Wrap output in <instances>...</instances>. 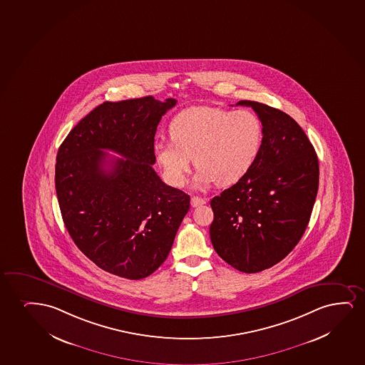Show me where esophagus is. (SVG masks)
Returning a JSON list of instances; mask_svg holds the SVG:
<instances>
[{
  "label": "esophagus",
  "mask_w": 365,
  "mask_h": 365,
  "mask_svg": "<svg viewBox=\"0 0 365 365\" xmlns=\"http://www.w3.org/2000/svg\"><path fill=\"white\" fill-rule=\"evenodd\" d=\"M190 204H192V207H199V205H203L205 204V199L200 198V197H192L190 198Z\"/></svg>",
  "instance_id": "34e87169"
}]
</instances>
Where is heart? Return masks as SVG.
I'll list each match as a JSON object with an SVG mask.
<instances>
[{
  "label": "heart",
  "mask_w": 365,
  "mask_h": 365,
  "mask_svg": "<svg viewBox=\"0 0 365 365\" xmlns=\"http://www.w3.org/2000/svg\"><path fill=\"white\" fill-rule=\"evenodd\" d=\"M172 141L157 143L153 155L165 180L183 185L192 158L199 168L195 185H235L250 172L260 155L264 130L260 120L247 110L227 111L210 106H192L170 123Z\"/></svg>",
  "instance_id": "obj_1"
}]
</instances>
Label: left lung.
<instances>
[{
	"instance_id": "obj_1",
	"label": "left lung",
	"mask_w": 365,
	"mask_h": 365,
	"mask_svg": "<svg viewBox=\"0 0 365 365\" xmlns=\"http://www.w3.org/2000/svg\"><path fill=\"white\" fill-rule=\"evenodd\" d=\"M260 118L264 140L255 165L242 180L210 200L214 250L234 269L255 274L292 251L317 197L316 151L299 123L284 111L242 100Z\"/></svg>"
}]
</instances>
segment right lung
I'll use <instances>...</instances> for the list:
<instances>
[{"label": "right lung", "instance_id": "1", "mask_svg": "<svg viewBox=\"0 0 365 365\" xmlns=\"http://www.w3.org/2000/svg\"><path fill=\"white\" fill-rule=\"evenodd\" d=\"M175 103L153 96L105 101L58 150L56 190L66 230L95 265L120 277L155 272L190 210V195L152 168L157 125Z\"/></svg>", "mask_w": 365, "mask_h": 365}]
</instances>
